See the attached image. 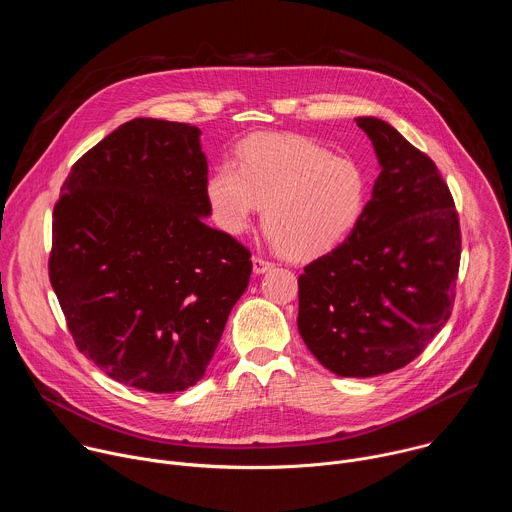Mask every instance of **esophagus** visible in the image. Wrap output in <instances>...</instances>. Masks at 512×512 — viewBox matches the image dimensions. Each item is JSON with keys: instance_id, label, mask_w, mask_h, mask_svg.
<instances>
[{"instance_id": "1", "label": "esophagus", "mask_w": 512, "mask_h": 512, "mask_svg": "<svg viewBox=\"0 0 512 512\" xmlns=\"http://www.w3.org/2000/svg\"><path fill=\"white\" fill-rule=\"evenodd\" d=\"M271 267H273V263H271L269 259H265V257H261V255H255V257H253V271H255L257 275L269 271Z\"/></svg>"}]
</instances>
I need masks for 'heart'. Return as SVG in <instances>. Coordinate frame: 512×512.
<instances>
[{
    "mask_svg": "<svg viewBox=\"0 0 512 512\" xmlns=\"http://www.w3.org/2000/svg\"><path fill=\"white\" fill-rule=\"evenodd\" d=\"M364 170L302 135L247 137L235 164H218L206 180L212 221L229 235L249 229L263 210L273 243L294 259H314L340 245L367 204Z\"/></svg>",
    "mask_w": 512,
    "mask_h": 512,
    "instance_id": "1",
    "label": "heart"
}]
</instances>
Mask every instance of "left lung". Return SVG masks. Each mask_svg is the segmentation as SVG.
<instances>
[{"mask_svg": "<svg viewBox=\"0 0 512 512\" xmlns=\"http://www.w3.org/2000/svg\"><path fill=\"white\" fill-rule=\"evenodd\" d=\"M381 174L358 225L298 279V330L338 377L397 371L452 316L462 235L440 170L387 121L358 117Z\"/></svg>", "mask_w": 512, "mask_h": 512, "instance_id": "obj_1", "label": "left lung"}]
</instances>
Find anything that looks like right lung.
Segmentation results:
<instances>
[{"instance_id": "right-lung-1", "label": "right lung", "mask_w": 512, "mask_h": 512, "mask_svg": "<svg viewBox=\"0 0 512 512\" xmlns=\"http://www.w3.org/2000/svg\"><path fill=\"white\" fill-rule=\"evenodd\" d=\"M200 129L133 119L62 184L48 273L77 348L117 383L196 385L249 285L251 253L202 216Z\"/></svg>"}]
</instances>
